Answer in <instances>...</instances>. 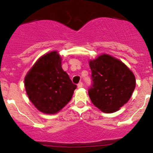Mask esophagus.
Returning <instances> with one entry per match:
<instances>
[{
	"mask_svg": "<svg viewBox=\"0 0 153 153\" xmlns=\"http://www.w3.org/2000/svg\"><path fill=\"white\" fill-rule=\"evenodd\" d=\"M83 87V83L82 82H80V83L78 84V88H81Z\"/></svg>",
	"mask_w": 153,
	"mask_h": 153,
	"instance_id": "esophagus-1",
	"label": "esophagus"
}]
</instances>
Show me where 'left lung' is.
Listing matches in <instances>:
<instances>
[{"label":"left lung","mask_w":153,"mask_h":153,"mask_svg":"<svg viewBox=\"0 0 153 153\" xmlns=\"http://www.w3.org/2000/svg\"><path fill=\"white\" fill-rule=\"evenodd\" d=\"M93 85L88 94L94 105L105 113L128 102L136 86L135 76L125 63L108 54L89 61Z\"/></svg>","instance_id":"1"}]
</instances>
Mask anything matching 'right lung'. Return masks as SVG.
<instances>
[{
  "label": "right lung",
  "mask_w": 153,
  "mask_h": 153,
  "mask_svg": "<svg viewBox=\"0 0 153 153\" xmlns=\"http://www.w3.org/2000/svg\"><path fill=\"white\" fill-rule=\"evenodd\" d=\"M62 58L56 51L36 61L25 77L28 99L40 112L57 113L71 100L77 86L62 68Z\"/></svg>",
  "instance_id": "add662e5"
}]
</instances>
